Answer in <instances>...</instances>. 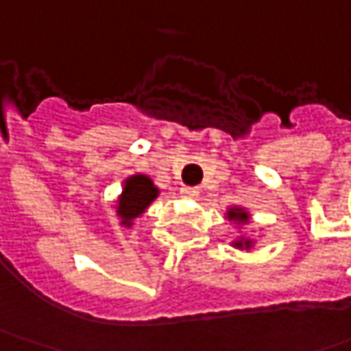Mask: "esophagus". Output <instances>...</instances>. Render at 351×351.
<instances>
[{
    "label": "esophagus",
    "mask_w": 351,
    "mask_h": 351,
    "mask_svg": "<svg viewBox=\"0 0 351 351\" xmlns=\"http://www.w3.org/2000/svg\"><path fill=\"white\" fill-rule=\"evenodd\" d=\"M180 197H184V199H197L199 197V189L197 186H182L180 189Z\"/></svg>",
    "instance_id": "1"
}]
</instances>
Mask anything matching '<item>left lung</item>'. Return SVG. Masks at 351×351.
<instances>
[{
    "label": "left lung",
    "mask_w": 351,
    "mask_h": 351,
    "mask_svg": "<svg viewBox=\"0 0 351 351\" xmlns=\"http://www.w3.org/2000/svg\"><path fill=\"white\" fill-rule=\"evenodd\" d=\"M226 217H228V221H232V223H236L238 228H242L245 223H250V213L245 211L244 207H240V205H234V207H230L228 209V213H226ZM254 238H247V236H240V238H236L232 245L234 247H238V250H252L254 247Z\"/></svg>",
    "instance_id": "obj_1"
}]
</instances>
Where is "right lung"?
Instances as JSON below:
<instances>
[{
	"mask_svg": "<svg viewBox=\"0 0 351 351\" xmlns=\"http://www.w3.org/2000/svg\"><path fill=\"white\" fill-rule=\"evenodd\" d=\"M158 186L152 182V178L146 175H132L123 180L121 195L115 203V213L121 221V226L130 228L136 217H140L148 205L158 197Z\"/></svg>",
	"mask_w": 351,
	"mask_h": 351,
	"instance_id": "add662e5",
	"label": "right lung"
}]
</instances>
